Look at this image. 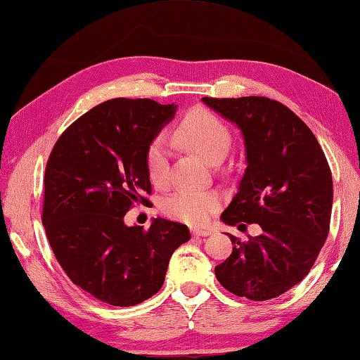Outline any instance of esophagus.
<instances>
[{"instance_id": "obj_1", "label": "esophagus", "mask_w": 360, "mask_h": 360, "mask_svg": "<svg viewBox=\"0 0 360 360\" xmlns=\"http://www.w3.org/2000/svg\"><path fill=\"white\" fill-rule=\"evenodd\" d=\"M210 234L209 229H200V228H193L192 229V236L193 237H206Z\"/></svg>"}]
</instances>
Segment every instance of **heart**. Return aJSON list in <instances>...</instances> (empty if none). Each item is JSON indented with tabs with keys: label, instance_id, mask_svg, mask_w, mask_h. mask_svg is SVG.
Instances as JSON below:
<instances>
[{
	"label": "heart",
	"instance_id": "obj_1",
	"mask_svg": "<svg viewBox=\"0 0 360 360\" xmlns=\"http://www.w3.org/2000/svg\"><path fill=\"white\" fill-rule=\"evenodd\" d=\"M178 143L198 153L206 160L212 162L226 154L231 143V132L226 123L206 108L188 110L173 132ZM170 151L165 136H158L146 148L145 164L148 178L153 186L162 187L168 181ZM220 206V196L215 192H206L192 187H179L162 202V210L176 220L198 224L204 223Z\"/></svg>",
	"mask_w": 360,
	"mask_h": 360
}]
</instances>
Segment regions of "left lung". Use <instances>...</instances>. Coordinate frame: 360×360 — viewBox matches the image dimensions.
<instances>
[{
	"instance_id": "8db88e82",
	"label": "left lung",
	"mask_w": 360,
	"mask_h": 360,
	"mask_svg": "<svg viewBox=\"0 0 360 360\" xmlns=\"http://www.w3.org/2000/svg\"><path fill=\"white\" fill-rule=\"evenodd\" d=\"M207 104L243 134L246 168L221 214L229 226L257 223L262 234L240 242L215 266L226 290L252 301L276 298L311 271L325 245L333 174L319 140L302 120L265 96L209 98Z\"/></svg>"
}]
</instances>
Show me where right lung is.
Listing matches in <instances>:
<instances>
[{
  "label": "right lung",
  "instance_id": "1",
  "mask_svg": "<svg viewBox=\"0 0 360 360\" xmlns=\"http://www.w3.org/2000/svg\"><path fill=\"white\" fill-rule=\"evenodd\" d=\"M176 109L148 98L98 104L62 132L46 162L48 242L72 283L110 306L158 293L174 250L190 238L186 224L165 218L146 231L124 224L134 202H150L146 148Z\"/></svg>",
  "mask_w": 360,
  "mask_h": 360
}]
</instances>
